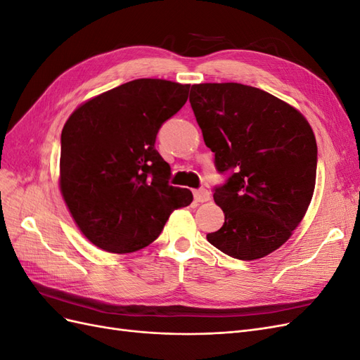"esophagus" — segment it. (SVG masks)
I'll use <instances>...</instances> for the list:
<instances>
[{"instance_id":"obj_1","label":"esophagus","mask_w":360,"mask_h":360,"mask_svg":"<svg viewBox=\"0 0 360 360\" xmlns=\"http://www.w3.org/2000/svg\"><path fill=\"white\" fill-rule=\"evenodd\" d=\"M193 198L197 202H205V201L210 200V192L207 189H198V191L193 192Z\"/></svg>"}]
</instances>
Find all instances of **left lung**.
Instances as JSON below:
<instances>
[{
	"label": "left lung",
	"instance_id": "obj_1",
	"mask_svg": "<svg viewBox=\"0 0 360 360\" xmlns=\"http://www.w3.org/2000/svg\"><path fill=\"white\" fill-rule=\"evenodd\" d=\"M189 102L216 169L230 172L213 193L225 222L207 240L243 261L271 254L291 237L312 200V127L287 102L237 82L195 84Z\"/></svg>",
	"mask_w": 360,
	"mask_h": 360
}]
</instances>
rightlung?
<instances>
[{"instance_id": "add662e5", "label": "right lung", "mask_w": 360, "mask_h": 360, "mask_svg": "<svg viewBox=\"0 0 360 360\" xmlns=\"http://www.w3.org/2000/svg\"><path fill=\"white\" fill-rule=\"evenodd\" d=\"M189 84L135 79L76 108L61 132L60 191L89 240L112 254L153 243L189 189L171 186L155 147L160 126L186 103Z\"/></svg>"}]
</instances>
